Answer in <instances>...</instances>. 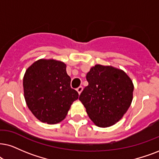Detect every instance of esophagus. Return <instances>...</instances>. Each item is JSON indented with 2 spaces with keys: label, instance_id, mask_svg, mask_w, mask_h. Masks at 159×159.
I'll list each match as a JSON object with an SVG mask.
<instances>
[{
  "label": "esophagus",
  "instance_id": "1",
  "mask_svg": "<svg viewBox=\"0 0 159 159\" xmlns=\"http://www.w3.org/2000/svg\"><path fill=\"white\" fill-rule=\"evenodd\" d=\"M76 90H77V92H78V94H81V92H82V90H83V87L82 86H79V87H78L77 89H76Z\"/></svg>",
  "mask_w": 159,
  "mask_h": 159
}]
</instances>
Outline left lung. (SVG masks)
Returning a JSON list of instances; mask_svg holds the SVG:
<instances>
[{
	"label": "left lung",
	"mask_w": 159,
	"mask_h": 159,
	"mask_svg": "<svg viewBox=\"0 0 159 159\" xmlns=\"http://www.w3.org/2000/svg\"><path fill=\"white\" fill-rule=\"evenodd\" d=\"M88 84L80 94L89 118L97 126L109 127L125 114L133 99L134 85L125 72L97 65L86 74Z\"/></svg>",
	"instance_id": "1"
}]
</instances>
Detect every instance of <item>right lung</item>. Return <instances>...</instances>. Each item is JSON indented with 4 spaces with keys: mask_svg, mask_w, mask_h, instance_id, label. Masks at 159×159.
Returning <instances> with one entry per match:
<instances>
[{
    "mask_svg": "<svg viewBox=\"0 0 159 159\" xmlns=\"http://www.w3.org/2000/svg\"><path fill=\"white\" fill-rule=\"evenodd\" d=\"M70 81L64 62L40 59L28 68L23 78L24 97L38 120L56 124L65 119L72 103L78 98Z\"/></svg>",
    "mask_w": 159,
    "mask_h": 159,
    "instance_id": "1",
    "label": "right lung"
}]
</instances>
